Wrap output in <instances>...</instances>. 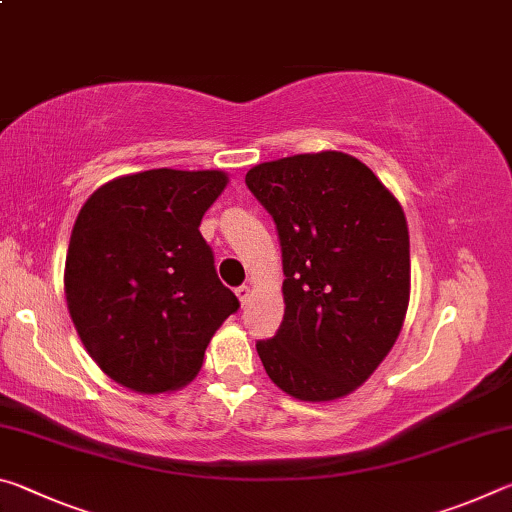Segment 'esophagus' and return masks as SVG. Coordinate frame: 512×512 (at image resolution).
<instances>
[{"label": "esophagus", "mask_w": 512, "mask_h": 512, "mask_svg": "<svg viewBox=\"0 0 512 512\" xmlns=\"http://www.w3.org/2000/svg\"><path fill=\"white\" fill-rule=\"evenodd\" d=\"M235 293H237V298H239L241 305H246V302L250 300V296H253V287H248V284H241V287Z\"/></svg>", "instance_id": "34e87169"}]
</instances>
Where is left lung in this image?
I'll return each instance as SVG.
<instances>
[{"mask_svg":"<svg viewBox=\"0 0 512 512\" xmlns=\"http://www.w3.org/2000/svg\"><path fill=\"white\" fill-rule=\"evenodd\" d=\"M246 185L282 246L284 318L257 354L302 402L350 395L402 332L411 298L404 210L361 160L341 151L255 164Z\"/></svg>","mask_w":512,"mask_h":512,"instance_id":"8db88e82","label":"left lung"}]
</instances>
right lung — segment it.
Listing matches in <instances>:
<instances>
[{
  "label": "right lung",
  "mask_w": 512,
  "mask_h": 512,
  "mask_svg": "<svg viewBox=\"0 0 512 512\" xmlns=\"http://www.w3.org/2000/svg\"><path fill=\"white\" fill-rule=\"evenodd\" d=\"M230 183L219 169H151L108 180L76 216L65 298L94 363L124 388L171 393L203 366L239 300L198 225Z\"/></svg>",
  "instance_id": "1"
}]
</instances>
